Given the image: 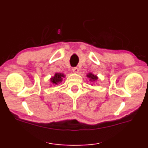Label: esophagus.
Wrapping results in <instances>:
<instances>
[{
    "label": "esophagus",
    "mask_w": 148,
    "mask_h": 148,
    "mask_svg": "<svg viewBox=\"0 0 148 148\" xmlns=\"http://www.w3.org/2000/svg\"><path fill=\"white\" fill-rule=\"evenodd\" d=\"M72 71L75 72V73H78V72H79V68L78 67L72 68Z\"/></svg>",
    "instance_id": "obj_1"
}]
</instances>
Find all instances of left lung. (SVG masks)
Instances as JSON below:
<instances>
[{
    "instance_id": "8db88e82",
    "label": "left lung",
    "mask_w": 148,
    "mask_h": 148,
    "mask_svg": "<svg viewBox=\"0 0 148 148\" xmlns=\"http://www.w3.org/2000/svg\"><path fill=\"white\" fill-rule=\"evenodd\" d=\"M87 76H88V78H90V81H92V80H97V76H95V75L91 74V73L88 74V75H87Z\"/></svg>"
}]
</instances>
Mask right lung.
Returning <instances> with one entry per match:
<instances>
[{
    "label": "right lung",
    "mask_w": 148,
    "mask_h": 148,
    "mask_svg": "<svg viewBox=\"0 0 148 148\" xmlns=\"http://www.w3.org/2000/svg\"><path fill=\"white\" fill-rule=\"evenodd\" d=\"M64 77V75L63 74L58 73L56 74L55 76L51 78V82L54 84H58V83L61 82L62 81V78Z\"/></svg>",
    "instance_id": "add662e5"
}]
</instances>
